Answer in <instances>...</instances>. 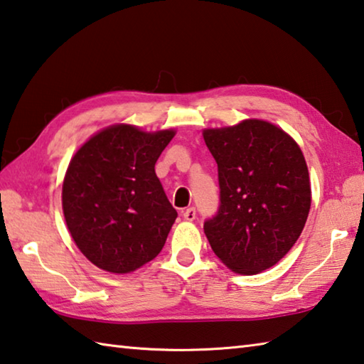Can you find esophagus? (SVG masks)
<instances>
[{
  "label": "esophagus",
  "mask_w": 364,
  "mask_h": 364,
  "mask_svg": "<svg viewBox=\"0 0 364 364\" xmlns=\"http://www.w3.org/2000/svg\"><path fill=\"white\" fill-rule=\"evenodd\" d=\"M182 215L187 222H193L195 217H196V210H195V208H188V209H185L182 212Z\"/></svg>",
  "instance_id": "34e87169"
}]
</instances>
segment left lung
<instances>
[{
	"instance_id": "obj_1",
	"label": "left lung",
	"mask_w": 364,
	"mask_h": 364,
	"mask_svg": "<svg viewBox=\"0 0 364 364\" xmlns=\"http://www.w3.org/2000/svg\"><path fill=\"white\" fill-rule=\"evenodd\" d=\"M203 138L220 183V209L204 223L212 250L236 274L269 269L298 241L309 215L311 179L298 142L262 119L204 128Z\"/></svg>"
}]
</instances>
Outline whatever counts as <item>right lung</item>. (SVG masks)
I'll use <instances>...</instances> for the list:
<instances>
[{"instance_id":"1","label":"right lung","mask_w":364,"mask_h":364,"mask_svg":"<svg viewBox=\"0 0 364 364\" xmlns=\"http://www.w3.org/2000/svg\"><path fill=\"white\" fill-rule=\"evenodd\" d=\"M176 129L115 123L90 136L68 164L61 205L73 241L102 271L128 274L161 252L177 212L155 163Z\"/></svg>"}]
</instances>
